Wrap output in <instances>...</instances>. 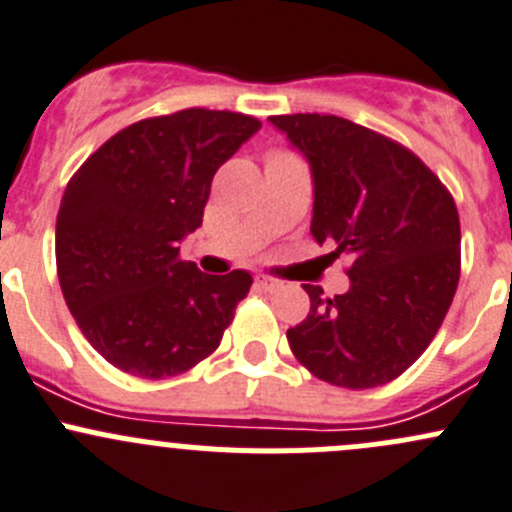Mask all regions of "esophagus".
<instances>
[{"instance_id":"obj_1","label":"esophagus","mask_w":512,"mask_h":512,"mask_svg":"<svg viewBox=\"0 0 512 512\" xmlns=\"http://www.w3.org/2000/svg\"><path fill=\"white\" fill-rule=\"evenodd\" d=\"M255 285L260 289H265V292H275V289L282 287L280 280H275V277H267V275H257L255 277Z\"/></svg>"}]
</instances>
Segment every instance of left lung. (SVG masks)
I'll return each mask as SVG.
<instances>
[{
    "instance_id": "1",
    "label": "left lung",
    "mask_w": 512,
    "mask_h": 512,
    "mask_svg": "<svg viewBox=\"0 0 512 512\" xmlns=\"http://www.w3.org/2000/svg\"><path fill=\"white\" fill-rule=\"evenodd\" d=\"M312 173V230L352 260L344 294L304 285L309 314L287 329L317 379L371 389L426 352L461 275V223L441 180L399 143L322 113L270 116Z\"/></svg>"
}]
</instances>
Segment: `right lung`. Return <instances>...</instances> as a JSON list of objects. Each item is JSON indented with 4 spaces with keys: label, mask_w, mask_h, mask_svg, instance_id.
Returning <instances> with one entry per match:
<instances>
[{
    "label": "right lung",
    "mask_w": 512,
    "mask_h": 512,
    "mask_svg": "<svg viewBox=\"0 0 512 512\" xmlns=\"http://www.w3.org/2000/svg\"><path fill=\"white\" fill-rule=\"evenodd\" d=\"M262 123L185 108L108 138L76 170L56 215L61 292L91 347L141 379H165L218 349L250 272L205 275L178 260L203 225L220 165Z\"/></svg>",
    "instance_id": "obj_1"
}]
</instances>
